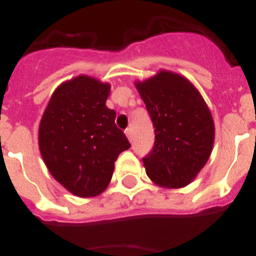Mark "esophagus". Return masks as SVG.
Listing matches in <instances>:
<instances>
[{"label": "esophagus", "mask_w": 256, "mask_h": 256, "mask_svg": "<svg viewBox=\"0 0 256 256\" xmlns=\"http://www.w3.org/2000/svg\"><path fill=\"white\" fill-rule=\"evenodd\" d=\"M124 133H126V137H128V140H130H130H132V130H130V128L126 130V132H124Z\"/></svg>", "instance_id": "34e87169"}]
</instances>
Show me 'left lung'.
<instances>
[{
  "instance_id": "left-lung-1",
  "label": "left lung",
  "mask_w": 256,
  "mask_h": 256,
  "mask_svg": "<svg viewBox=\"0 0 256 256\" xmlns=\"http://www.w3.org/2000/svg\"><path fill=\"white\" fill-rule=\"evenodd\" d=\"M134 86L155 126V144L144 158L148 177L159 187H186L212 151L216 126L210 108L186 76L170 70H159Z\"/></svg>"
}]
</instances>
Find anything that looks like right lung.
<instances>
[{"label": "right lung", "mask_w": 256, "mask_h": 256, "mask_svg": "<svg viewBox=\"0 0 256 256\" xmlns=\"http://www.w3.org/2000/svg\"><path fill=\"white\" fill-rule=\"evenodd\" d=\"M110 87L84 74L61 83L40 122L38 146L47 169L78 198L105 191L118 156L130 148L115 126L116 112L106 106Z\"/></svg>", "instance_id": "right-lung-1"}]
</instances>
